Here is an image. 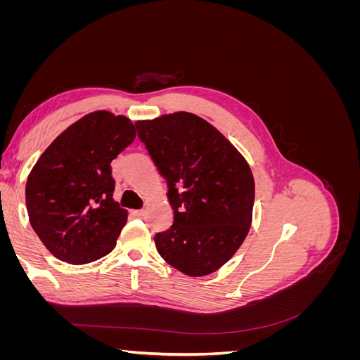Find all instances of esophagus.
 Returning <instances> with one entry per match:
<instances>
[{
	"label": "esophagus",
	"mask_w": 360,
	"mask_h": 360,
	"mask_svg": "<svg viewBox=\"0 0 360 360\" xmlns=\"http://www.w3.org/2000/svg\"><path fill=\"white\" fill-rule=\"evenodd\" d=\"M130 213H132V216H135V217H141V216H144L146 212H144L143 209H141V210H132Z\"/></svg>",
	"instance_id": "1"
}]
</instances>
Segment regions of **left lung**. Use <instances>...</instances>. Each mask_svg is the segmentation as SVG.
<instances>
[{
  "label": "left lung",
  "mask_w": 360,
  "mask_h": 360,
  "mask_svg": "<svg viewBox=\"0 0 360 360\" xmlns=\"http://www.w3.org/2000/svg\"><path fill=\"white\" fill-rule=\"evenodd\" d=\"M168 184L174 222L155 236L160 257L189 276L224 266L248 236L255 183L245 158L219 130L191 112L135 123Z\"/></svg>",
  "instance_id": "1"
}]
</instances>
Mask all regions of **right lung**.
<instances>
[{
  "label": "right lung",
  "instance_id": "add662e5",
  "mask_svg": "<svg viewBox=\"0 0 360 360\" xmlns=\"http://www.w3.org/2000/svg\"><path fill=\"white\" fill-rule=\"evenodd\" d=\"M135 136L129 118L96 111L53 139L32 167L25 186L30 224L53 257L86 264L115 248L127 212L112 198L111 162Z\"/></svg>",
  "mask_w": 360,
  "mask_h": 360
}]
</instances>
